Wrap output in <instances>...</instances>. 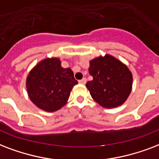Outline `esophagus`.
<instances>
[{"label": "esophagus", "mask_w": 159, "mask_h": 159, "mask_svg": "<svg viewBox=\"0 0 159 159\" xmlns=\"http://www.w3.org/2000/svg\"><path fill=\"white\" fill-rule=\"evenodd\" d=\"M79 83L81 84H85L86 79L85 78H83V79H82V80H79Z\"/></svg>", "instance_id": "esophagus-1"}]
</instances>
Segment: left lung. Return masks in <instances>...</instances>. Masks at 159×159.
Returning <instances> with one entry per match:
<instances>
[{
  "mask_svg": "<svg viewBox=\"0 0 159 159\" xmlns=\"http://www.w3.org/2000/svg\"><path fill=\"white\" fill-rule=\"evenodd\" d=\"M89 72L93 80L86 83L91 97L107 109L119 107L129 96L133 85L131 71L110 55L89 61Z\"/></svg>",
  "mask_w": 159,
  "mask_h": 159,
  "instance_id": "left-lung-1",
  "label": "left lung"
}]
</instances>
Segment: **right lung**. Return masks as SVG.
Returning a JSON list of instances; mask_svg holds the SVG:
<instances>
[{"label":"right lung","mask_w":159,"mask_h":159,"mask_svg":"<svg viewBox=\"0 0 159 159\" xmlns=\"http://www.w3.org/2000/svg\"><path fill=\"white\" fill-rule=\"evenodd\" d=\"M77 84L73 71L61 67V61L58 58L41 60L30 70L26 79L29 98L39 109L46 112L61 109Z\"/></svg>","instance_id":"obj_1"}]
</instances>
